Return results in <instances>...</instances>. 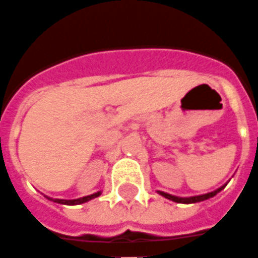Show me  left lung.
I'll list each match as a JSON object with an SVG mask.
<instances>
[{
  "label": "left lung",
  "instance_id": "left-lung-1",
  "mask_svg": "<svg viewBox=\"0 0 258 258\" xmlns=\"http://www.w3.org/2000/svg\"><path fill=\"white\" fill-rule=\"evenodd\" d=\"M225 188V185H222L221 188H218V189L213 190V192H209V194L205 195H198V196H190V198H179V196H174V195L166 194V192H162V190H157V194L164 196L166 199L173 200V202H177V203H185V205H189V203H198V202H203L206 199H210L213 196H216L220 190H222Z\"/></svg>",
  "mask_w": 258,
  "mask_h": 258
}]
</instances>
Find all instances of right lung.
<instances>
[{
	"mask_svg": "<svg viewBox=\"0 0 258 258\" xmlns=\"http://www.w3.org/2000/svg\"><path fill=\"white\" fill-rule=\"evenodd\" d=\"M101 195V190L99 192H96V194L88 195V196H84V198H79V199H72V200H66V199H52V198H48L45 196L47 199L52 200L55 203H59V205H68V206H74V205H81V203H85V202H88L91 199H95Z\"/></svg>",
	"mask_w": 258,
	"mask_h": 258,
	"instance_id": "obj_1",
	"label": "right lung"
}]
</instances>
